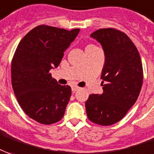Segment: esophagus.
I'll list each match as a JSON object with an SVG mask.
<instances>
[{"label":"esophagus","instance_id":"obj_1","mask_svg":"<svg viewBox=\"0 0 154 154\" xmlns=\"http://www.w3.org/2000/svg\"><path fill=\"white\" fill-rule=\"evenodd\" d=\"M79 89V88L77 87V86H73V87H72V91H73V92H75V91H78Z\"/></svg>","mask_w":154,"mask_h":154}]
</instances>
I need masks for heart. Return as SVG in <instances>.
Returning a JSON list of instances; mask_svg holds the SVG:
<instances>
[{"mask_svg":"<svg viewBox=\"0 0 154 154\" xmlns=\"http://www.w3.org/2000/svg\"><path fill=\"white\" fill-rule=\"evenodd\" d=\"M91 46H92V45H90V46H88V47H91Z\"/></svg>","mask_w":154,"mask_h":154,"instance_id":"b5f03b06","label":"heart"}]
</instances>
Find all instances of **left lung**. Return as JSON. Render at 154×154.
Returning a JSON list of instances; mask_svg holds the SVG:
<instances>
[{
    "label": "left lung",
    "mask_w": 154,
    "mask_h": 154,
    "mask_svg": "<svg viewBox=\"0 0 154 154\" xmlns=\"http://www.w3.org/2000/svg\"><path fill=\"white\" fill-rule=\"evenodd\" d=\"M91 37L100 43L106 59L100 76L103 93L90 95L86 114L92 122L110 126L122 119L137 100L143 80V64L134 43L122 32L101 28Z\"/></svg>",
    "instance_id": "left-lung-1"
}]
</instances>
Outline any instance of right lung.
<instances>
[{
    "label": "right lung",
    "instance_id": "right-lung-1",
    "mask_svg": "<svg viewBox=\"0 0 154 154\" xmlns=\"http://www.w3.org/2000/svg\"><path fill=\"white\" fill-rule=\"evenodd\" d=\"M79 29L40 25L21 40L11 61V85L20 106L30 118L44 125L63 118L71 96L69 85L52 78Z\"/></svg>",
    "mask_w": 154,
    "mask_h": 154
}]
</instances>
